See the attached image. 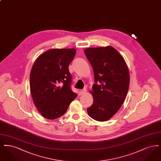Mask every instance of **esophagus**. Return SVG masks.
I'll list each match as a JSON object with an SVG mask.
<instances>
[{
	"instance_id": "1",
	"label": "esophagus",
	"mask_w": 161,
	"mask_h": 161,
	"mask_svg": "<svg viewBox=\"0 0 161 161\" xmlns=\"http://www.w3.org/2000/svg\"><path fill=\"white\" fill-rule=\"evenodd\" d=\"M86 89H83V90H80V93L81 94V95H83L84 93H86Z\"/></svg>"
}]
</instances>
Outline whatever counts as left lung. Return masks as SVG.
Masks as SVG:
<instances>
[{"mask_svg": "<svg viewBox=\"0 0 161 161\" xmlns=\"http://www.w3.org/2000/svg\"><path fill=\"white\" fill-rule=\"evenodd\" d=\"M84 54L94 72L93 102L88 115L98 121L110 119L121 107L130 84L128 66L123 56L112 46L89 47Z\"/></svg>", "mask_w": 161, "mask_h": 161, "instance_id": "obj_1", "label": "left lung"}]
</instances>
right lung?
I'll list each match as a JSON object with an SVG mask.
<instances>
[{"label": "right lung", "instance_id": "obj_1", "mask_svg": "<svg viewBox=\"0 0 161 161\" xmlns=\"http://www.w3.org/2000/svg\"><path fill=\"white\" fill-rule=\"evenodd\" d=\"M75 54L74 48L49 49L41 54L32 67L31 96L38 112L46 119L64 115L77 98L70 86L72 78L68 68Z\"/></svg>", "mask_w": 161, "mask_h": 161}]
</instances>
